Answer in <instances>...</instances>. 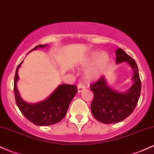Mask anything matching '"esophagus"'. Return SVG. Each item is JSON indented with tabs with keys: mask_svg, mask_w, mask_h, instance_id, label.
I'll list each match as a JSON object with an SVG mask.
<instances>
[{
	"mask_svg": "<svg viewBox=\"0 0 154 154\" xmlns=\"http://www.w3.org/2000/svg\"><path fill=\"white\" fill-rule=\"evenodd\" d=\"M77 87H78V91H79V92H81V91H82L84 89H85L86 86H85V85H84V83L81 82L78 84Z\"/></svg>",
	"mask_w": 154,
	"mask_h": 154,
	"instance_id": "obj_1",
	"label": "esophagus"
}]
</instances>
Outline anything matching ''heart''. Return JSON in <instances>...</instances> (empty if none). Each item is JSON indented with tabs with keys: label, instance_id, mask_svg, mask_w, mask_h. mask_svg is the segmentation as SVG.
I'll list each match as a JSON object with an SVG mask.
<instances>
[{
	"label": "heart",
	"instance_id": "b5f03b06",
	"mask_svg": "<svg viewBox=\"0 0 154 154\" xmlns=\"http://www.w3.org/2000/svg\"><path fill=\"white\" fill-rule=\"evenodd\" d=\"M109 56L106 52L99 51H93L86 57L83 61L82 65L84 66L91 67L86 72V76L89 80H97L105 72L109 63Z\"/></svg>",
	"mask_w": 154,
	"mask_h": 154
}]
</instances>
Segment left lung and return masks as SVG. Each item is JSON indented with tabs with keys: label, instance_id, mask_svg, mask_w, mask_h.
<instances>
[{
	"label": "left lung",
	"instance_id": "left-lung-1",
	"mask_svg": "<svg viewBox=\"0 0 154 154\" xmlns=\"http://www.w3.org/2000/svg\"><path fill=\"white\" fill-rule=\"evenodd\" d=\"M116 55L117 64L127 62L132 68L134 84L125 92L112 89L103 76L91 84V89L94 94L91 113L97 120L106 124L117 123L127 118L134 111L141 92V82L136 62L122 49L116 50Z\"/></svg>",
	"mask_w": 154,
	"mask_h": 154
}]
</instances>
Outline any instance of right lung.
<instances>
[{
  "instance_id": "1",
  "label": "right lung",
  "mask_w": 154,
  "mask_h": 154,
  "mask_svg": "<svg viewBox=\"0 0 154 154\" xmlns=\"http://www.w3.org/2000/svg\"><path fill=\"white\" fill-rule=\"evenodd\" d=\"M46 46V44L38 45L30 51L37 49L38 48H44ZM22 63L17 68L14 84L15 100L19 109L26 119L37 126H49L60 122L65 116L70 102L76 94L77 86L62 84L44 101L35 104L26 103L20 97L17 88V82L19 79L17 72Z\"/></svg>"
}]
</instances>
